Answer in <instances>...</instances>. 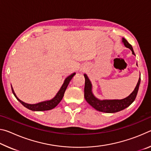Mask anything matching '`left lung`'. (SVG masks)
<instances>
[{
	"label": "left lung",
	"mask_w": 151,
	"mask_h": 151,
	"mask_svg": "<svg viewBox=\"0 0 151 151\" xmlns=\"http://www.w3.org/2000/svg\"><path fill=\"white\" fill-rule=\"evenodd\" d=\"M124 46L127 48H130L132 50V54L134 55L133 48H132L131 45L125 39H122ZM85 78V99L86 102L93 107L94 109L101 112H107V113H113L121 111L122 110L126 109L127 107L131 105L133 103V101L136 99L138 91H139L140 77L139 79L138 83L135 87L133 92L130 94L129 96L121 100H103L100 101L94 97L92 93V85L90 81L86 75H84Z\"/></svg>",
	"instance_id": "1"
}]
</instances>
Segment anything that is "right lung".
Instances as JSON below:
<instances>
[{"label": "right lung", "instance_id": "obj_1", "mask_svg": "<svg viewBox=\"0 0 151 151\" xmlns=\"http://www.w3.org/2000/svg\"><path fill=\"white\" fill-rule=\"evenodd\" d=\"M75 75V73H73L65 79V81L64 82L63 86H61L59 91L58 92L57 95H56L52 99H51L50 101L41 102V103H39L37 104H30L25 103L22 101H20L19 99H18V97L16 96V94H15L14 92L13 91V88H12V87L11 86L12 91V93L14 94V96L16 97L17 100L19 101L20 103L22 104V105L26 107V108L29 109V110H31V111H48V110H51L54 109L55 106H57L58 104V103H59L61 101V100H62L64 96V94H65V92L66 91V88H67L68 84H69L71 79L73 78V77Z\"/></svg>", "mask_w": 151, "mask_h": 151}]
</instances>
